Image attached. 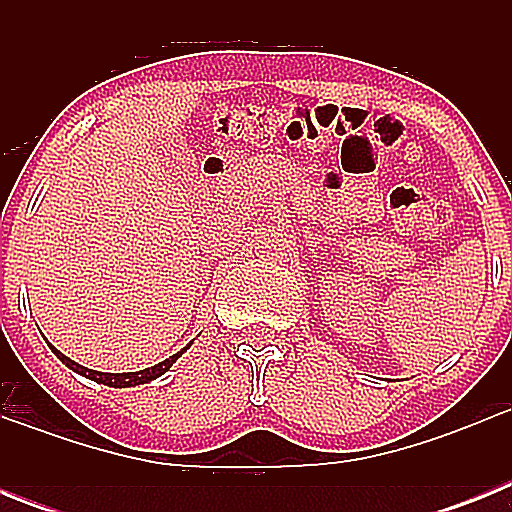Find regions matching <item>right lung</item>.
Returning <instances> with one entry per match:
<instances>
[{"instance_id": "obj_1", "label": "right lung", "mask_w": 512, "mask_h": 512, "mask_svg": "<svg viewBox=\"0 0 512 512\" xmlns=\"http://www.w3.org/2000/svg\"><path fill=\"white\" fill-rule=\"evenodd\" d=\"M53 354H56L58 359L63 361V364L69 366V369H74L76 374H81V377H89V379H94V382H99V384H110V387H135V384L151 382V379H156V377H161V374H164V372H169V366L174 364L176 359H179V354H174V356H169V359H166V361H161V364L151 366V369H143V372L104 374V372H92V369H87V366L76 364V361H71L69 356H63L61 351H56V348H53Z\"/></svg>"}]
</instances>
